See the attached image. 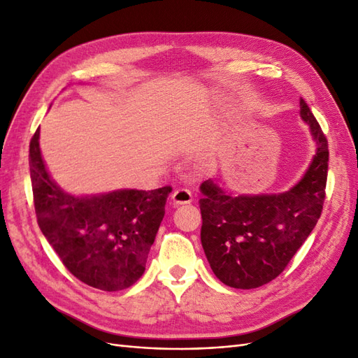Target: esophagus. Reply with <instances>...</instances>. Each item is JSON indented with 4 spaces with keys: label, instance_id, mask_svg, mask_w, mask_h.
<instances>
[{
    "label": "esophagus",
    "instance_id": "esophagus-1",
    "mask_svg": "<svg viewBox=\"0 0 358 358\" xmlns=\"http://www.w3.org/2000/svg\"><path fill=\"white\" fill-rule=\"evenodd\" d=\"M171 201L175 206L189 204L192 201V194L188 189H176L171 194Z\"/></svg>",
    "mask_w": 358,
    "mask_h": 358
}]
</instances>
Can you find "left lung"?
I'll return each mask as SVG.
<instances>
[{"instance_id": "left-lung-1", "label": "left lung", "mask_w": 358, "mask_h": 358, "mask_svg": "<svg viewBox=\"0 0 358 358\" xmlns=\"http://www.w3.org/2000/svg\"><path fill=\"white\" fill-rule=\"evenodd\" d=\"M300 119L309 125L315 154L288 191L234 194L212 179L201 183V246L215 276L225 285L251 289L270 282L317 225L326 192L329 146L305 100H300Z\"/></svg>"}]
</instances>
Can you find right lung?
I'll list each match as a JSON object with an SVG mask.
<instances>
[{
    "mask_svg": "<svg viewBox=\"0 0 358 358\" xmlns=\"http://www.w3.org/2000/svg\"><path fill=\"white\" fill-rule=\"evenodd\" d=\"M29 171L40 230L64 266L103 291L136 284L145 272L171 188L76 196L52 179L41 157L40 128L29 143Z\"/></svg>",
    "mask_w": 358,
    "mask_h": 358,
    "instance_id": "right-lung-1",
    "label": "right lung"
}]
</instances>
